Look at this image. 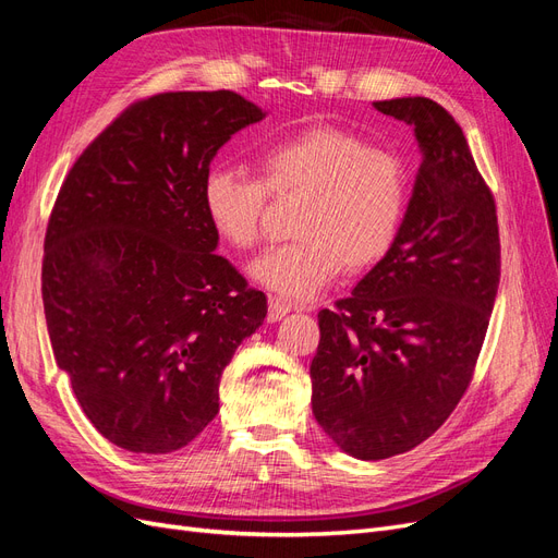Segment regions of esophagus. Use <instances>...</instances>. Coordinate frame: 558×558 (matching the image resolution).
I'll return each instance as SVG.
<instances>
[{"label":"esophagus","mask_w":558,"mask_h":558,"mask_svg":"<svg viewBox=\"0 0 558 558\" xmlns=\"http://www.w3.org/2000/svg\"><path fill=\"white\" fill-rule=\"evenodd\" d=\"M310 312L312 307H307V305H302V302H289L286 298H281V295H269V307H267V318L269 320H279V318H283L286 314L289 312Z\"/></svg>","instance_id":"esophagus-1"}]
</instances>
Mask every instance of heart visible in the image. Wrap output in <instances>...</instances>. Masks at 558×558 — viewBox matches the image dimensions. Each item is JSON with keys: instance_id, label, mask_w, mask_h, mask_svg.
Returning <instances> with one entry per match:
<instances>
[{"instance_id": "obj_1", "label": "heart", "mask_w": 558, "mask_h": 558, "mask_svg": "<svg viewBox=\"0 0 558 558\" xmlns=\"http://www.w3.org/2000/svg\"><path fill=\"white\" fill-rule=\"evenodd\" d=\"M258 179L216 167L202 183V207L218 238L251 248L263 238L267 193H307L298 211V240L251 263L258 283L286 298H312L340 275L377 265L393 248L408 211L402 160L359 134L314 125L263 146Z\"/></svg>"}]
</instances>
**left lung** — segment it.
I'll return each instance as SVG.
<instances>
[{
    "label": "left lung",
    "instance_id": "8db88e82",
    "mask_svg": "<svg viewBox=\"0 0 558 558\" xmlns=\"http://www.w3.org/2000/svg\"><path fill=\"white\" fill-rule=\"evenodd\" d=\"M375 109L414 128L421 160L393 248L318 312L312 412L342 451L381 461L440 428L475 373L500 281L496 202L461 125L428 97Z\"/></svg>",
    "mask_w": 558,
    "mask_h": 558
}]
</instances>
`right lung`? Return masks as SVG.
<instances>
[{
  "label": "right lung",
  "mask_w": 558,
  "mask_h": 558,
  "mask_svg": "<svg viewBox=\"0 0 558 558\" xmlns=\"http://www.w3.org/2000/svg\"><path fill=\"white\" fill-rule=\"evenodd\" d=\"M265 113L232 90L130 105L83 150L50 211V347L116 447L170 453L218 414V384L267 298L223 256L202 207L209 165Z\"/></svg>",
  "instance_id": "obj_1"
}]
</instances>
